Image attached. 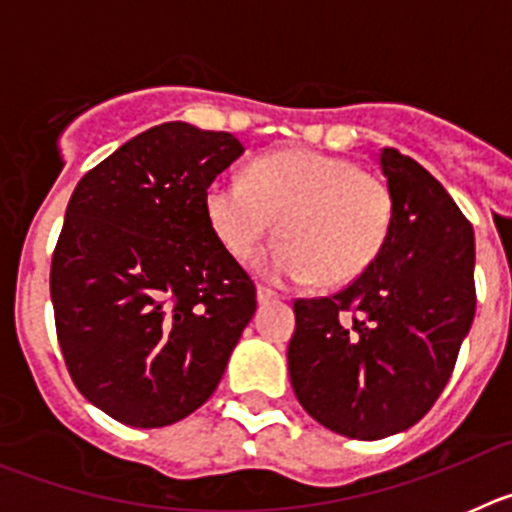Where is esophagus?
Instances as JSON below:
<instances>
[{
  "label": "esophagus",
  "mask_w": 512,
  "mask_h": 512,
  "mask_svg": "<svg viewBox=\"0 0 512 512\" xmlns=\"http://www.w3.org/2000/svg\"><path fill=\"white\" fill-rule=\"evenodd\" d=\"M256 300H259V305H269V302H277L282 300V297H279L277 292H271L269 287H259L256 289Z\"/></svg>",
  "instance_id": "esophagus-1"
}]
</instances>
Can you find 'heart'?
Returning <instances> with one entry per match:
<instances>
[{
  "label": "heart",
  "mask_w": 512,
  "mask_h": 512,
  "mask_svg": "<svg viewBox=\"0 0 512 512\" xmlns=\"http://www.w3.org/2000/svg\"><path fill=\"white\" fill-rule=\"evenodd\" d=\"M212 230L235 259L256 251L271 228L284 233L253 261L271 282L325 287L354 282L382 253L392 225L390 187L354 161L292 148L259 158L248 176L207 187Z\"/></svg>",
  "instance_id": "heart-1"
}]
</instances>
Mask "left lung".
I'll list each match as a JSON object with an SVG mask.
<instances>
[{"label": "left lung", "instance_id": "1", "mask_svg": "<svg viewBox=\"0 0 512 512\" xmlns=\"http://www.w3.org/2000/svg\"><path fill=\"white\" fill-rule=\"evenodd\" d=\"M392 225L343 292L297 300L292 390L328 431L359 441L418 423L454 372L474 320V230L418 161L382 148Z\"/></svg>", "mask_w": 512, "mask_h": 512}]
</instances>
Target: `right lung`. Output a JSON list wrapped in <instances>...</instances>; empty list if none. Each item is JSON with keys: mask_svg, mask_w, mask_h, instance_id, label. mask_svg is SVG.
I'll use <instances>...</instances> for the list:
<instances>
[{"mask_svg": "<svg viewBox=\"0 0 512 512\" xmlns=\"http://www.w3.org/2000/svg\"><path fill=\"white\" fill-rule=\"evenodd\" d=\"M243 151L230 133L164 122L71 194L51 264L58 343L81 395L120 423L161 428L205 405L256 312L205 212Z\"/></svg>", "mask_w": 512, "mask_h": 512, "instance_id": "obj_1", "label": "right lung"}]
</instances>
